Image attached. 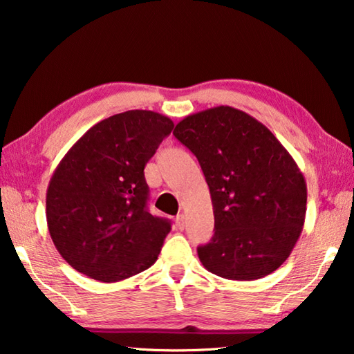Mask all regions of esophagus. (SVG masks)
I'll list each match as a JSON object with an SVG mask.
<instances>
[{
  "instance_id": "obj_1",
  "label": "esophagus",
  "mask_w": 354,
  "mask_h": 354,
  "mask_svg": "<svg viewBox=\"0 0 354 354\" xmlns=\"http://www.w3.org/2000/svg\"><path fill=\"white\" fill-rule=\"evenodd\" d=\"M175 221H176V226L179 227V230H184V226H185V218H184V215H183V214H179Z\"/></svg>"
}]
</instances>
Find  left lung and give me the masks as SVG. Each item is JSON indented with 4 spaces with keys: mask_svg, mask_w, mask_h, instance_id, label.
Wrapping results in <instances>:
<instances>
[{
    "mask_svg": "<svg viewBox=\"0 0 354 354\" xmlns=\"http://www.w3.org/2000/svg\"><path fill=\"white\" fill-rule=\"evenodd\" d=\"M196 156L211 192L214 237L198 247L217 277L253 281L283 263L306 217L301 170L266 124L231 106L183 118L173 131Z\"/></svg>",
    "mask_w": 354,
    "mask_h": 354,
    "instance_id": "left-lung-1",
    "label": "left lung"
}]
</instances>
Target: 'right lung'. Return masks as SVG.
Instances as JSON below:
<instances>
[{
  "mask_svg": "<svg viewBox=\"0 0 354 354\" xmlns=\"http://www.w3.org/2000/svg\"><path fill=\"white\" fill-rule=\"evenodd\" d=\"M173 127L153 111L117 113L88 129L59 162L46 190V223L75 270L117 283L158 259L171 226L148 212L143 169Z\"/></svg>",
  "mask_w": 354,
  "mask_h": 354,
  "instance_id": "add662e5",
  "label": "right lung"
}]
</instances>
